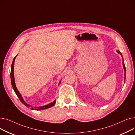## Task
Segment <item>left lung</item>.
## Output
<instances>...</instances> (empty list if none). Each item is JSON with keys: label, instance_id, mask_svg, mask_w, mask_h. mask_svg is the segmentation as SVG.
<instances>
[{"label": "left lung", "instance_id": "1", "mask_svg": "<svg viewBox=\"0 0 135 135\" xmlns=\"http://www.w3.org/2000/svg\"><path fill=\"white\" fill-rule=\"evenodd\" d=\"M117 52L119 54H120V55H121L122 56V57H123V55H122V53L120 52L119 50H117ZM123 68H124V79H125V75H126V68H125V64H124V59H123Z\"/></svg>", "mask_w": 135, "mask_h": 135}]
</instances>
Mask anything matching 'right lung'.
<instances>
[{"label":"right lung","mask_w":135,"mask_h":135,"mask_svg":"<svg viewBox=\"0 0 135 135\" xmlns=\"http://www.w3.org/2000/svg\"><path fill=\"white\" fill-rule=\"evenodd\" d=\"M17 56V55L14 57L12 63V65H11V73H10V78H11V85H12V86L13 88V89L15 91V94H16V95L17 96V97H18V98L20 99V100L21 101V102H22L25 105H26L27 107H28V108H31L32 110H43V109H45L49 108H50L52 106H54L55 104L56 103V100H55L54 102H51L50 103H49L48 104L45 105H42V106H40V107H33V106L27 103L25 100L23 98L22 95H21V94L20 93V92L18 91V90H17L16 86V85H15V78H14V74H13V68H14V63H15V60L16 59V56ZM61 82V80H60L59 84H60Z\"/></svg>","instance_id":"add662e5"}]
</instances>
